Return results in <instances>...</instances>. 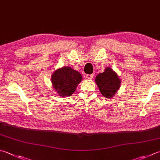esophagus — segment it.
Wrapping results in <instances>:
<instances>
[{
	"label": "esophagus",
	"instance_id": "obj_1",
	"mask_svg": "<svg viewBox=\"0 0 160 160\" xmlns=\"http://www.w3.org/2000/svg\"><path fill=\"white\" fill-rule=\"evenodd\" d=\"M93 78V74H87L86 79H92Z\"/></svg>",
	"mask_w": 160,
	"mask_h": 160
}]
</instances>
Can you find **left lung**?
<instances>
[{"label": "left lung", "mask_w": 160, "mask_h": 160, "mask_svg": "<svg viewBox=\"0 0 160 160\" xmlns=\"http://www.w3.org/2000/svg\"><path fill=\"white\" fill-rule=\"evenodd\" d=\"M95 81L101 94L108 99L116 95L121 84L118 75L109 67H107L104 72L98 74Z\"/></svg>", "instance_id": "1"}]
</instances>
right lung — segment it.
<instances>
[{
    "instance_id": "add662e5",
    "label": "right lung",
    "mask_w": 160,
    "mask_h": 160,
    "mask_svg": "<svg viewBox=\"0 0 160 160\" xmlns=\"http://www.w3.org/2000/svg\"><path fill=\"white\" fill-rule=\"evenodd\" d=\"M81 81V74L70 67L57 69L52 74L51 79L54 91L61 97L71 96Z\"/></svg>"
}]
</instances>
